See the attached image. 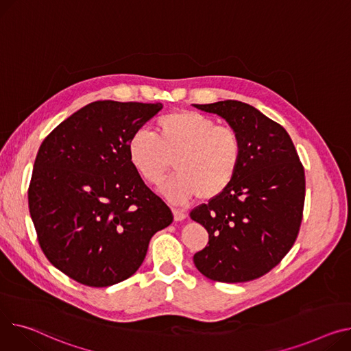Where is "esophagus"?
<instances>
[{"label":"esophagus","mask_w":351,"mask_h":351,"mask_svg":"<svg viewBox=\"0 0 351 351\" xmlns=\"http://www.w3.org/2000/svg\"><path fill=\"white\" fill-rule=\"evenodd\" d=\"M172 212H173V219H175V221H182V220L186 219V213L182 212V210H179V208H172Z\"/></svg>","instance_id":"obj_1"}]
</instances>
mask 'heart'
Here are the masks:
<instances>
[{
  "label": "heart",
  "mask_w": 351,
  "mask_h": 351,
  "mask_svg": "<svg viewBox=\"0 0 351 351\" xmlns=\"http://www.w3.org/2000/svg\"><path fill=\"white\" fill-rule=\"evenodd\" d=\"M128 156L152 184L165 180L175 160L179 173L162 186V193L176 203L195 196L208 202L223 195L237 176L243 139L234 128L217 125L202 112L182 110L158 119L155 135L136 131L128 141Z\"/></svg>",
  "instance_id": "heart-1"
}]
</instances>
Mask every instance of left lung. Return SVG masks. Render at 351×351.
Returning <instances> with one entry per match:
<instances>
[{"label": "left lung", "instance_id": "left-lung-1", "mask_svg": "<svg viewBox=\"0 0 351 351\" xmlns=\"http://www.w3.org/2000/svg\"><path fill=\"white\" fill-rule=\"evenodd\" d=\"M239 131L243 160L219 197L191 212L208 232L196 268L219 282H248L269 272L292 248L305 204V169L289 134L261 111L237 100L193 104Z\"/></svg>", "mask_w": 351, "mask_h": 351}]
</instances>
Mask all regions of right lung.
<instances>
[{"label":"right lung","instance_id":"add662e5","mask_svg":"<svg viewBox=\"0 0 351 351\" xmlns=\"http://www.w3.org/2000/svg\"><path fill=\"white\" fill-rule=\"evenodd\" d=\"M160 103L95 101L60 123L39 147L29 213L49 263L95 288L141 267L156 231L173 215L132 167L130 138Z\"/></svg>","mask_w":351,"mask_h":351}]
</instances>
